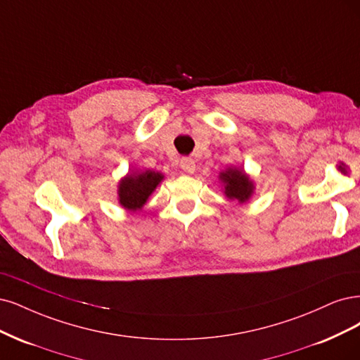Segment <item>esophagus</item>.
I'll return each instance as SVG.
<instances>
[{"label":"esophagus","mask_w":360,"mask_h":360,"mask_svg":"<svg viewBox=\"0 0 360 360\" xmlns=\"http://www.w3.org/2000/svg\"><path fill=\"white\" fill-rule=\"evenodd\" d=\"M181 169L185 173H194L195 172V163L193 158H182L181 160Z\"/></svg>","instance_id":"1"}]
</instances>
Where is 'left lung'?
Wrapping results in <instances>:
<instances>
[{
    "label": "left lung",
    "mask_w": 360,
    "mask_h": 360,
    "mask_svg": "<svg viewBox=\"0 0 360 360\" xmlns=\"http://www.w3.org/2000/svg\"><path fill=\"white\" fill-rule=\"evenodd\" d=\"M218 179L223 185L221 188L227 199L239 202L240 205L247 203L252 197L254 190H256L254 181L250 178L248 173L240 167L230 166L224 169L223 172H219Z\"/></svg>",
    "instance_id": "left-lung-1"
}]
</instances>
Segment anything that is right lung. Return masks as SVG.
Here are the masks:
<instances>
[{"label": "right lung", "mask_w": 360, "mask_h": 360, "mask_svg": "<svg viewBox=\"0 0 360 360\" xmlns=\"http://www.w3.org/2000/svg\"><path fill=\"white\" fill-rule=\"evenodd\" d=\"M165 179L161 172L134 169L118 182V202L125 211H142L148 199Z\"/></svg>", "instance_id": "obj_1"}]
</instances>
